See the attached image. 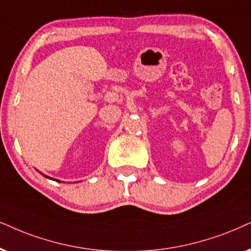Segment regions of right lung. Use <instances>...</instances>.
Masks as SVG:
<instances>
[{"mask_svg": "<svg viewBox=\"0 0 251 251\" xmlns=\"http://www.w3.org/2000/svg\"><path fill=\"white\" fill-rule=\"evenodd\" d=\"M37 171H39V170H37ZM40 173V171H39ZM41 174V173H40ZM41 175H43L44 177H46V178H50V179H53V180H55V182H61V180H59V179H54V178H52V177H50V176H46V175H44V174H41Z\"/></svg>", "mask_w": 251, "mask_h": 251, "instance_id": "add662e5", "label": "right lung"}]
</instances>
